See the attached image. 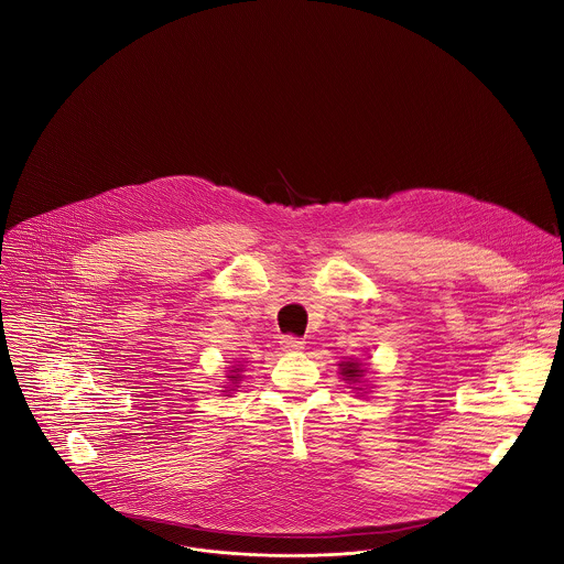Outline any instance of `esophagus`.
<instances>
[{"label":"esophagus","instance_id":"34e87169","mask_svg":"<svg viewBox=\"0 0 564 564\" xmlns=\"http://www.w3.org/2000/svg\"><path fill=\"white\" fill-rule=\"evenodd\" d=\"M280 345H282V349H284V351H300V349L304 347V340H302V338H297V336L286 334V336H282V338H280Z\"/></svg>","mask_w":564,"mask_h":564}]
</instances>
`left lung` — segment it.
<instances>
[{
    "instance_id": "obj_1",
    "label": "left lung",
    "mask_w": 564,
    "mask_h": 564,
    "mask_svg": "<svg viewBox=\"0 0 564 564\" xmlns=\"http://www.w3.org/2000/svg\"><path fill=\"white\" fill-rule=\"evenodd\" d=\"M340 369H343V376H345L347 380H354V382L362 376V369L358 367V362H343Z\"/></svg>"
}]
</instances>
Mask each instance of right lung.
Returning a JSON list of instances; mask_svg holds the SVG:
<instances>
[{"label": "right lung", "instance_id": "add662e5", "mask_svg": "<svg viewBox=\"0 0 564 564\" xmlns=\"http://www.w3.org/2000/svg\"><path fill=\"white\" fill-rule=\"evenodd\" d=\"M232 378H235V376H232Z\"/></svg>", "mask_w": 564, "mask_h": 564}]
</instances>
